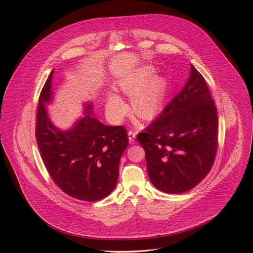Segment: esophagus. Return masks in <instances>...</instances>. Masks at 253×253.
<instances>
[{
	"label": "esophagus",
	"instance_id": "34e87169",
	"mask_svg": "<svg viewBox=\"0 0 253 253\" xmlns=\"http://www.w3.org/2000/svg\"><path fill=\"white\" fill-rule=\"evenodd\" d=\"M128 136H129V142H130L131 144H134V143H135V137H136V133H135L134 131L130 130V131L128 132Z\"/></svg>",
	"mask_w": 253,
	"mask_h": 253
}]
</instances>
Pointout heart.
Wrapping results in <instances>:
<instances>
[{
    "instance_id": "1",
    "label": "heart",
    "mask_w": 253,
    "mask_h": 253,
    "mask_svg": "<svg viewBox=\"0 0 253 253\" xmlns=\"http://www.w3.org/2000/svg\"><path fill=\"white\" fill-rule=\"evenodd\" d=\"M151 75L152 69L149 67L144 68L140 70L134 76L124 80L120 84L121 90L128 95H133L147 82ZM165 94V80L161 77H154L150 79L148 83L137 92L133 99L132 106L134 113L142 118L153 117L160 110ZM106 107L108 113H109L110 116L115 120L122 119L128 111V107L125 104V102L122 100L121 97H119L116 94L108 95Z\"/></svg>"
}]
</instances>
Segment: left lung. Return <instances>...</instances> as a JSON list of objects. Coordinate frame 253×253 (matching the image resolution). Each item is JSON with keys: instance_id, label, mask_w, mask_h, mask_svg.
I'll list each match as a JSON object with an SVG mask.
<instances>
[{"instance_id": "8db88e82", "label": "left lung", "mask_w": 253, "mask_h": 253, "mask_svg": "<svg viewBox=\"0 0 253 253\" xmlns=\"http://www.w3.org/2000/svg\"><path fill=\"white\" fill-rule=\"evenodd\" d=\"M182 90L137 141L145 150L148 176L160 191L186 192L209 173L218 148V117L204 77L190 65Z\"/></svg>"}]
</instances>
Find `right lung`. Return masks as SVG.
<instances>
[{"instance_id": "right-lung-1", "label": "right lung", "mask_w": 253, "mask_h": 253, "mask_svg": "<svg viewBox=\"0 0 253 253\" xmlns=\"http://www.w3.org/2000/svg\"><path fill=\"white\" fill-rule=\"evenodd\" d=\"M49 75L39 97L36 115V140L54 183L67 195L97 201L109 195L116 186L120 158L128 145L123 126H106L90 114L68 131L56 128L48 118L44 103L51 99Z\"/></svg>"}]
</instances>
